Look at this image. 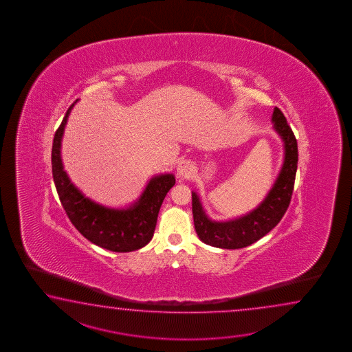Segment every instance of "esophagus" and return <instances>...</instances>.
I'll return each mask as SVG.
<instances>
[{"label": "esophagus", "mask_w": 352, "mask_h": 352, "mask_svg": "<svg viewBox=\"0 0 352 352\" xmlns=\"http://www.w3.org/2000/svg\"><path fill=\"white\" fill-rule=\"evenodd\" d=\"M194 171V167L191 165V162H188V161H181L179 165H177V176L179 177H184V179H187V177H190L191 176V173Z\"/></svg>", "instance_id": "esophagus-1"}]
</instances>
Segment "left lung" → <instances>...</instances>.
Returning a JSON list of instances; mask_svg holds the SVG:
<instances>
[{
    "label": "left lung",
    "mask_w": 352,
    "mask_h": 352,
    "mask_svg": "<svg viewBox=\"0 0 352 352\" xmlns=\"http://www.w3.org/2000/svg\"><path fill=\"white\" fill-rule=\"evenodd\" d=\"M272 120L285 142V162L270 194L262 204L244 217L229 221H212L202 209L199 196L192 192L195 230L205 244L223 249H240L255 243L282 220L292 199L298 165V147L285 114L274 108Z\"/></svg>",
    "instance_id": "8db88e82"
}]
</instances>
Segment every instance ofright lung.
I'll return each mask as SVG.
<instances>
[{
  "label": "right lung",
  "instance_id": "right-lung-1",
  "mask_svg": "<svg viewBox=\"0 0 352 352\" xmlns=\"http://www.w3.org/2000/svg\"><path fill=\"white\" fill-rule=\"evenodd\" d=\"M76 102L78 99L69 107L54 135L52 167L60 202L76 230L93 244L116 253L141 249L153 236L158 211L166 195L175 185V176L166 173L152 177L140 200L128 209H109L85 197L70 182L60 155L64 128Z\"/></svg>",
  "mask_w": 352,
  "mask_h": 352
}]
</instances>
